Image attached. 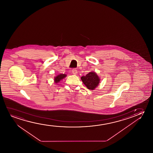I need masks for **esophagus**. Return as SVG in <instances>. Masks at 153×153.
<instances>
[{
    "label": "esophagus",
    "instance_id": "esophagus-1",
    "mask_svg": "<svg viewBox=\"0 0 153 153\" xmlns=\"http://www.w3.org/2000/svg\"><path fill=\"white\" fill-rule=\"evenodd\" d=\"M72 73L74 75H76L77 74V69H76V68H74V69H72Z\"/></svg>",
    "mask_w": 153,
    "mask_h": 153
}]
</instances>
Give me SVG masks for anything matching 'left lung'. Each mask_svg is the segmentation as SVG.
I'll use <instances>...</instances> for the list:
<instances>
[{
    "label": "left lung",
    "mask_w": 153,
    "mask_h": 153,
    "mask_svg": "<svg viewBox=\"0 0 153 153\" xmlns=\"http://www.w3.org/2000/svg\"><path fill=\"white\" fill-rule=\"evenodd\" d=\"M81 79L87 88L90 90H94L96 88L100 81L97 74L92 71L87 74L85 76H82Z\"/></svg>",
    "instance_id": "8db88e82"
}]
</instances>
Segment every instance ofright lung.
Returning <instances> with one entry per match:
<instances>
[{"label": "right lung", "instance_id": "obj_1", "mask_svg": "<svg viewBox=\"0 0 153 153\" xmlns=\"http://www.w3.org/2000/svg\"><path fill=\"white\" fill-rule=\"evenodd\" d=\"M66 77V74H59V75L56 76L54 77V82L55 83H57L61 81V80L63 79L64 78Z\"/></svg>", "mask_w": 153, "mask_h": 153}]
</instances>
